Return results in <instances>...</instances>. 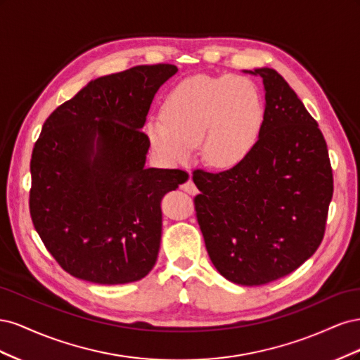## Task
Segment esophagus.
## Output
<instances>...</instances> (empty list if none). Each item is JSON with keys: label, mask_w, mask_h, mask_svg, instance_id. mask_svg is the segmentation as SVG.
<instances>
[{"label": "esophagus", "mask_w": 360, "mask_h": 360, "mask_svg": "<svg viewBox=\"0 0 360 360\" xmlns=\"http://www.w3.org/2000/svg\"><path fill=\"white\" fill-rule=\"evenodd\" d=\"M181 189H183L184 192L191 193V195L198 193V189H197V186H195V183L192 181V179H191V177H189L186 181H184V183L181 184Z\"/></svg>", "instance_id": "1"}]
</instances>
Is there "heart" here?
<instances>
[{
	"label": "heart",
	"instance_id": "1",
	"mask_svg": "<svg viewBox=\"0 0 360 360\" xmlns=\"http://www.w3.org/2000/svg\"><path fill=\"white\" fill-rule=\"evenodd\" d=\"M264 108L257 86L243 76L197 75L177 84L162 105V119L148 120L146 135L168 167L191 162L200 143L202 159L230 168L258 143Z\"/></svg>",
	"mask_w": 360,
	"mask_h": 360
}]
</instances>
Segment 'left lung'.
I'll return each instance as SVG.
<instances>
[{"instance_id":"1","label":"left lung","mask_w":360,"mask_h":360,"mask_svg":"<svg viewBox=\"0 0 360 360\" xmlns=\"http://www.w3.org/2000/svg\"><path fill=\"white\" fill-rule=\"evenodd\" d=\"M258 143L231 169H197L195 210L207 252L234 284L263 285L291 274L320 246L333 177L319 124L282 76L269 68Z\"/></svg>"}]
</instances>
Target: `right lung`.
<instances>
[{
    "instance_id": "1",
    "label": "right lung",
    "mask_w": 360,
    "mask_h": 360,
    "mask_svg": "<svg viewBox=\"0 0 360 360\" xmlns=\"http://www.w3.org/2000/svg\"><path fill=\"white\" fill-rule=\"evenodd\" d=\"M174 64L101 76L60 105L31 155L30 213L57 263L101 285L129 284L153 269L163 195L186 181L180 169L146 168L143 127Z\"/></svg>"
}]
</instances>
